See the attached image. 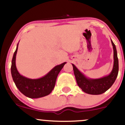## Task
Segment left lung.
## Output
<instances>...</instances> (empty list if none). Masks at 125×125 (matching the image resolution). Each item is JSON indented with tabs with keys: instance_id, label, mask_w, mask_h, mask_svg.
<instances>
[{
	"instance_id": "1",
	"label": "left lung",
	"mask_w": 125,
	"mask_h": 125,
	"mask_svg": "<svg viewBox=\"0 0 125 125\" xmlns=\"http://www.w3.org/2000/svg\"><path fill=\"white\" fill-rule=\"evenodd\" d=\"M111 42L113 49L114 63L112 71L109 75L99 79H88L73 64H72L77 83L84 92L90 94H102L114 83L118 74L119 62L115 44L113 43L112 40Z\"/></svg>"
}]
</instances>
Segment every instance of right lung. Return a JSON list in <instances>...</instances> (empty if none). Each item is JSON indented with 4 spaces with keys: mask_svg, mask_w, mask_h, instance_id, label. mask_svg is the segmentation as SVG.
Returning a JSON list of instances; mask_svg holds the SVG:
<instances>
[{
    "mask_svg": "<svg viewBox=\"0 0 125 125\" xmlns=\"http://www.w3.org/2000/svg\"><path fill=\"white\" fill-rule=\"evenodd\" d=\"M18 44L13 54L11 66V73L16 87L21 93L29 98H39L49 94L55 86L58 74L66 62L56 66L48 74L41 78L36 79L27 78L18 72L16 66V56Z\"/></svg>",
    "mask_w": 125,
    "mask_h": 125,
    "instance_id": "obj_1",
    "label": "right lung"
}]
</instances>
